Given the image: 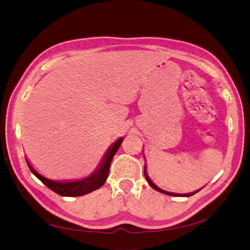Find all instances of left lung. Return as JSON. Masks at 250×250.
<instances>
[{
	"label": "left lung",
	"mask_w": 250,
	"mask_h": 250,
	"mask_svg": "<svg viewBox=\"0 0 250 250\" xmlns=\"http://www.w3.org/2000/svg\"><path fill=\"white\" fill-rule=\"evenodd\" d=\"M144 175H145V179H146V181H147L148 182V184L150 185L151 188H153L154 189H156V190H158V192H160V193H165V194H167V195H170V196H185V197H188V196H192V195H194L195 193H197L198 190H196V192H193V193H189V194H175V193H170V192H166V190H164V189H161V188H159L158 187H156V185L151 182V180L148 178V175H147V173H146V167H144Z\"/></svg>",
	"instance_id": "8db88e82"
}]
</instances>
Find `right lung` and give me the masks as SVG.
<instances>
[{
	"instance_id": "add662e5",
	"label": "right lung",
	"mask_w": 250,
	"mask_h": 250,
	"mask_svg": "<svg viewBox=\"0 0 250 250\" xmlns=\"http://www.w3.org/2000/svg\"><path fill=\"white\" fill-rule=\"evenodd\" d=\"M122 141H124L122 138L117 140L115 143L110 146L109 149L107 150V153L105 155L104 159H103L102 164L100 165V167L97 168L91 175H89V177L79 181L56 182V181L48 180L46 178H44L43 175L39 174L37 171L31 167V165L28 163L27 159L26 161L29 169L31 170V172L36 175V177L40 180L44 185H46L48 188L52 189L53 192H55L56 194L61 195V196H65V197L82 196V195L89 194L93 192V190L100 188L102 185L105 183V181L107 177H108V173H109V167H110L111 160L114 158L117 150H118V148L120 147Z\"/></svg>"
}]
</instances>
